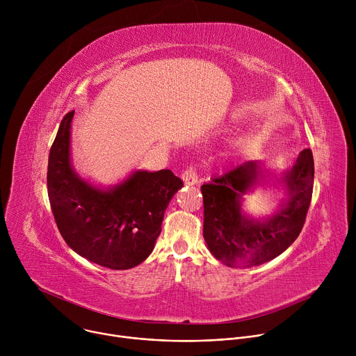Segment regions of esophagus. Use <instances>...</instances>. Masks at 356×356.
<instances>
[{
    "instance_id": "1",
    "label": "esophagus",
    "mask_w": 356,
    "mask_h": 356,
    "mask_svg": "<svg viewBox=\"0 0 356 356\" xmlns=\"http://www.w3.org/2000/svg\"><path fill=\"white\" fill-rule=\"evenodd\" d=\"M181 179L188 186H193V184H197L198 183V175H197V170L194 166H188L183 173H181Z\"/></svg>"
}]
</instances>
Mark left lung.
I'll list each match as a JSON object with an SVG mask.
<instances>
[{
  "instance_id": "left-lung-1",
  "label": "left lung",
  "mask_w": 356,
  "mask_h": 356,
  "mask_svg": "<svg viewBox=\"0 0 356 356\" xmlns=\"http://www.w3.org/2000/svg\"><path fill=\"white\" fill-rule=\"evenodd\" d=\"M257 162H245L211 183L201 186L204 202L202 235L213 255L229 268H250L269 262L284 252L306 222L313 195L314 159L304 149L283 176L289 198L265 221L242 214L241 198L261 177Z\"/></svg>"
}]
</instances>
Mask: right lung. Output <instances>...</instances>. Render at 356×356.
Wrapping results in <instances>:
<instances>
[{
	"instance_id": "1",
	"label": "right lung",
	"mask_w": 356,
	"mask_h": 356,
	"mask_svg": "<svg viewBox=\"0 0 356 356\" xmlns=\"http://www.w3.org/2000/svg\"><path fill=\"white\" fill-rule=\"evenodd\" d=\"M67 113L49 152L47 195L56 225L80 257L114 270L142 264L154 250L169 201L181 179L172 170L134 172L121 184L101 190L80 179L70 165Z\"/></svg>"
}]
</instances>
